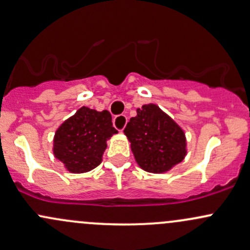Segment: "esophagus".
Listing matches in <instances>:
<instances>
[{
	"mask_svg": "<svg viewBox=\"0 0 250 250\" xmlns=\"http://www.w3.org/2000/svg\"><path fill=\"white\" fill-rule=\"evenodd\" d=\"M127 124V117L125 114H119V115H115L114 119H113V125L117 130L123 131L124 127Z\"/></svg>",
	"mask_w": 250,
	"mask_h": 250,
	"instance_id": "esophagus-1",
	"label": "esophagus"
}]
</instances>
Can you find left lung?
I'll use <instances>...</instances> for the list:
<instances>
[{"label": "left lung", "mask_w": 250, "mask_h": 250, "mask_svg": "<svg viewBox=\"0 0 250 250\" xmlns=\"http://www.w3.org/2000/svg\"><path fill=\"white\" fill-rule=\"evenodd\" d=\"M124 132L138 165L150 173L167 171L186 155L184 131L156 104L137 109Z\"/></svg>", "instance_id": "left-lung-1"}]
</instances>
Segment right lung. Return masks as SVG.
I'll use <instances>...</instances> for the list:
<instances>
[{
  "label": "right lung",
  "mask_w": 250,
  "mask_h": 250,
  "mask_svg": "<svg viewBox=\"0 0 250 250\" xmlns=\"http://www.w3.org/2000/svg\"><path fill=\"white\" fill-rule=\"evenodd\" d=\"M117 132L108 111L82 107L57 130L53 152L71 173L89 171L100 165L106 141Z\"/></svg>",
  "instance_id": "add662e5"
}]
</instances>
